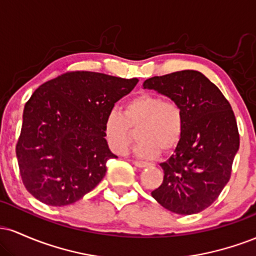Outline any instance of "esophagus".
I'll return each mask as SVG.
<instances>
[{
    "instance_id": "34e87169",
    "label": "esophagus",
    "mask_w": 256,
    "mask_h": 256,
    "mask_svg": "<svg viewBox=\"0 0 256 256\" xmlns=\"http://www.w3.org/2000/svg\"><path fill=\"white\" fill-rule=\"evenodd\" d=\"M134 166L140 167V168H144V167L150 166V164L146 162V161H138V160H136V161H134Z\"/></svg>"
}]
</instances>
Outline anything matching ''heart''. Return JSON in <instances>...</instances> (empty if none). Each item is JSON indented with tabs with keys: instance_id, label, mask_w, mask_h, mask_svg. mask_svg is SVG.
Here are the masks:
<instances>
[{
	"instance_id": "1",
	"label": "heart",
	"mask_w": 256,
	"mask_h": 256,
	"mask_svg": "<svg viewBox=\"0 0 256 256\" xmlns=\"http://www.w3.org/2000/svg\"><path fill=\"white\" fill-rule=\"evenodd\" d=\"M184 126V110L177 101L144 92L126 101L122 113L110 112L104 132L110 150L124 155L134 138V130H137L134 154L152 158L160 150L174 149L183 136Z\"/></svg>"
}]
</instances>
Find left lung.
Wrapping results in <instances>:
<instances>
[{
	"mask_svg": "<svg viewBox=\"0 0 256 256\" xmlns=\"http://www.w3.org/2000/svg\"><path fill=\"white\" fill-rule=\"evenodd\" d=\"M143 86L177 101L185 114L183 136L171 158L160 164L164 180L152 196L173 213L202 212L231 177L240 148L234 110L218 86L192 70L149 78Z\"/></svg>",
	"mask_w": 256,
	"mask_h": 256,
	"instance_id": "1",
	"label": "left lung"
}]
</instances>
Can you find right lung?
<instances>
[{
  "instance_id": "add662e5",
  "label": "right lung",
  "mask_w": 256,
  "mask_h": 256,
  "mask_svg": "<svg viewBox=\"0 0 256 256\" xmlns=\"http://www.w3.org/2000/svg\"><path fill=\"white\" fill-rule=\"evenodd\" d=\"M137 78L67 72L46 82L26 102L16 152L26 190L49 206L74 204L104 177L110 150L106 116Z\"/></svg>"
}]
</instances>
